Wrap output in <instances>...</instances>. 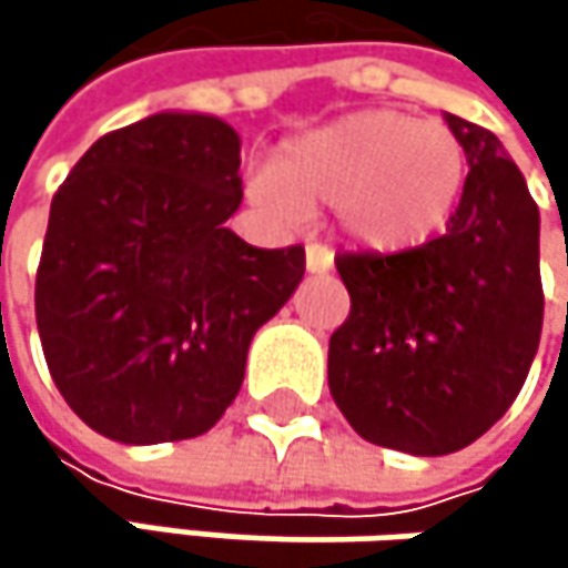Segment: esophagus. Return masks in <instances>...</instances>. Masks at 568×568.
Segmentation results:
<instances>
[{
    "label": "esophagus",
    "mask_w": 568,
    "mask_h": 568,
    "mask_svg": "<svg viewBox=\"0 0 568 568\" xmlns=\"http://www.w3.org/2000/svg\"><path fill=\"white\" fill-rule=\"evenodd\" d=\"M332 263H335V256H332L328 246H318V243L305 246V270H308V273H328Z\"/></svg>",
    "instance_id": "obj_1"
}]
</instances>
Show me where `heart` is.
<instances>
[{"label": "heart", "instance_id": "1", "mask_svg": "<svg viewBox=\"0 0 568 568\" xmlns=\"http://www.w3.org/2000/svg\"><path fill=\"white\" fill-rule=\"evenodd\" d=\"M464 183L467 154L447 124L355 111L288 141L253 193L276 213L338 210L352 243L392 256L447 230Z\"/></svg>", "mask_w": 568, "mask_h": 568}]
</instances>
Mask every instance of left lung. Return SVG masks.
<instances>
[{
    "label": "left lung",
    "mask_w": 568,
    "mask_h": 568,
    "mask_svg": "<svg viewBox=\"0 0 568 568\" xmlns=\"http://www.w3.org/2000/svg\"><path fill=\"white\" fill-rule=\"evenodd\" d=\"M467 154L447 233L407 253H342L352 312L328 342V392L372 444L440 457L510 407L539 348V206L480 124L444 114Z\"/></svg>",
    "instance_id": "left-lung-1"
}]
</instances>
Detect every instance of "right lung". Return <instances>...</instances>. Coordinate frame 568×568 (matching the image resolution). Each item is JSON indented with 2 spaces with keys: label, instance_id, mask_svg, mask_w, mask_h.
<instances>
[{
  "label": "right lung",
  "instance_id": "1",
  "mask_svg": "<svg viewBox=\"0 0 568 568\" xmlns=\"http://www.w3.org/2000/svg\"><path fill=\"white\" fill-rule=\"evenodd\" d=\"M243 203L240 138L161 111L98 138L58 186L36 322L68 407L121 444L206 434L246 352L302 283L305 250H260L223 223Z\"/></svg>",
  "mask_w": 568,
  "mask_h": 568
}]
</instances>
